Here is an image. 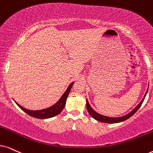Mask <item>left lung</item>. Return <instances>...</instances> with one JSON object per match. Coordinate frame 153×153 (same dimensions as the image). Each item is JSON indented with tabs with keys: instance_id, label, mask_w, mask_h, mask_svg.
<instances>
[{
	"instance_id": "left-lung-1",
	"label": "left lung",
	"mask_w": 153,
	"mask_h": 153,
	"mask_svg": "<svg viewBox=\"0 0 153 153\" xmlns=\"http://www.w3.org/2000/svg\"><path fill=\"white\" fill-rule=\"evenodd\" d=\"M148 88L146 91V94H145L143 98V100H141V102H140V103H139L138 105H137L136 107H135L134 109H133L132 111L130 112V113L127 114L123 116V117H107V116H104L102 114H100L97 113V112L96 111H94V110L92 109V107L90 106V103H89L88 99L86 100L87 109H88L89 114H90L91 117H92V118H94V119H96V120H97V121H100V122H104V123H116L122 122V121H126V120L129 119V118H130L131 117H132V116L134 114L136 113L137 111H138V109L140 107L141 104H143V101H144L145 97H146V96L147 94V92H148Z\"/></svg>"
}]
</instances>
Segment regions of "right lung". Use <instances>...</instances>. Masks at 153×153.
<instances>
[{"instance_id": "add662e5", "label": "right lung", "mask_w": 153, "mask_h": 153, "mask_svg": "<svg viewBox=\"0 0 153 153\" xmlns=\"http://www.w3.org/2000/svg\"><path fill=\"white\" fill-rule=\"evenodd\" d=\"M75 82H71L68 87L67 90L65 91L64 93L63 94V95L61 97V98L56 103H55L53 105L51 106V107L46 108L44 109H40V110H30L27 109L26 108L22 107L20 104H19L17 102H15L16 104L20 108L22 111H24L25 113L27 114L28 115L31 116V117L36 118V119H49V118H51L55 117L59 114L62 111V110L64 108L65 105V102H66V100L68 96L69 93H70L71 88H72L73 85L74 84Z\"/></svg>"}]
</instances>
